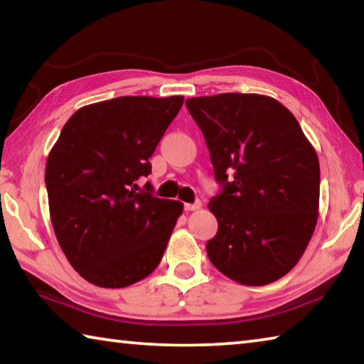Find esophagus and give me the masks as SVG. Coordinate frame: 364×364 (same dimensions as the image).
<instances>
[{
	"mask_svg": "<svg viewBox=\"0 0 364 364\" xmlns=\"http://www.w3.org/2000/svg\"><path fill=\"white\" fill-rule=\"evenodd\" d=\"M200 207H202V202L200 200H196L194 204H184V210L193 212V210H199Z\"/></svg>",
	"mask_w": 364,
	"mask_h": 364,
	"instance_id": "34e87169",
	"label": "esophagus"
}]
</instances>
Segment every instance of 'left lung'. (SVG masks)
<instances>
[{"mask_svg": "<svg viewBox=\"0 0 364 364\" xmlns=\"http://www.w3.org/2000/svg\"><path fill=\"white\" fill-rule=\"evenodd\" d=\"M221 193L208 208L218 231L207 242L213 267L244 286L287 274L315 231L319 162L289 109L262 95L189 97Z\"/></svg>", "mask_w": 364, "mask_h": 364, "instance_id": "1", "label": "left lung"}]
</instances>
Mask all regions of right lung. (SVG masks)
<instances>
[{
	"mask_svg": "<svg viewBox=\"0 0 364 364\" xmlns=\"http://www.w3.org/2000/svg\"><path fill=\"white\" fill-rule=\"evenodd\" d=\"M183 96H122L78 109L49 152V215L73 269L100 287L119 289L157 268L183 212L152 196L149 157Z\"/></svg>",
	"mask_w": 364,
	"mask_h": 364,
	"instance_id": "1",
	"label": "right lung"
}]
</instances>
